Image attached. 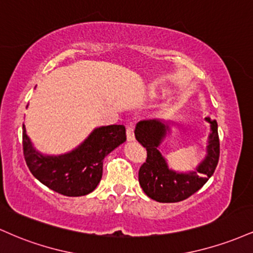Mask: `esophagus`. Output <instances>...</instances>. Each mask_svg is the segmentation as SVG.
Wrapping results in <instances>:
<instances>
[{
  "label": "esophagus",
  "instance_id": "esophagus-1",
  "mask_svg": "<svg viewBox=\"0 0 253 253\" xmlns=\"http://www.w3.org/2000/svg\"><path fill=\"white\" fill-rule=\"evenodd\" d=\"M126 136H127V140H128V141L134 140V130H133L132 126H127Z\"/></svg>",
  "mask_w": 253,
  "mask_h": 253
}]
</instances>
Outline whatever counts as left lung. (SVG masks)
Segmentation results:
<instances>
[{
    "label": "left lung",
    "instance_id": "left-lung-1",
    "mask_svg": "<svg viewBox=\"0 0 253 253\" xmlns=\"http://www.w3.org/2000/svg\"><path fill=\"white\" fill-rule=\"evenodd\" d=\"M211 124L207 155L195 171L178 173L169 169L158 147L170 132L169 124L158 120H144L135 127V139L146 149V162L139 169V183L144 193L157 202H179L201 189L213 175L219 162L220 141L217 124L206 118Z\"/></svg>",
    "mask_w": 253,
    "mask_h": 253
}]
</instances>
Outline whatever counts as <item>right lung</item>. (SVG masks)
I'll list each match as a JSON object with an SVG mask.
<instances>
[{
	"instance_id": "obj_1",
	"label": "right lung",
	"mask_w": 253,
	"mask_h": 253,
	"mask_svg": "<svg viewBox=\"0 0 253 253\" xmlns=\"http://www.w3.org/2000/svg\"><path fill=\"white\" fill-rule=\"evenodd\" d=\"M126 141L124 125L95 128L77 149L60 156H43L36 151L22 126L26 164L38 181L64 196L91 193L102 178L103 159Z\"/></svg>"
}]
</instances>
